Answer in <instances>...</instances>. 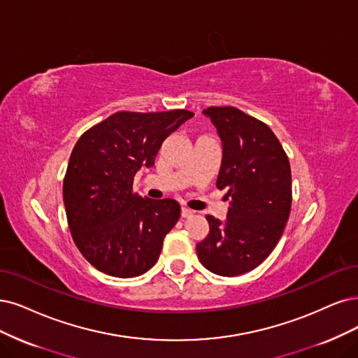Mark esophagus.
<instances>
[{
    "label": "esophagus",
    "mask_w": 358,
    "mask_h": 358,
    "mask_svg": "<svg viewBox=\"0 0 358 358\" xmlns=\"http://www.w3.org/2000/svg\"><path fill=\"white\" fill-rule=\"evenodd\" d=\"M193 215V210L189 208H181V218H190Z\"/></svg>",
    "instance_id": "obj_1"
}]
</instances>
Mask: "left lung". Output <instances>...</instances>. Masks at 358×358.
Instances as JSON below:
<instances>
[{
	"label": "left lung",
	"instance_id": "1",
	"mask_svg": "<svg viewBox=\"0 0 358 358\" xmlns=\"http://www.w3.org/2000/svg\"><path fill=\"white\" fill-rule=\"evenodd\" d=\"M218 129L222 162L217 189H227L222 222L206 215L209 233L196 245L202 266L233 277L258 267L279 243L292 206V174L271 128L233 106L203 110Z\"/></svg>",
	"mask_w": 358,
	"mask_h": 358
}]
</instances>
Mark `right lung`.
Segmentation results:
<instances>
[{
  "label": "right lung",
  "instance_id": "right-lung-1",
  "mask_svg": "<svg viewBox=\"0 0 358 358\" xmlns=\"http://www.w3.org/2000/svg\"><path fill=\"white\" fill-rule=\"evenodd\" d=\"M193 112H116L87 129L63 180L68 226L79 252L99 271L121 279L150 270L180 218L174 199L132 192L136 172L153 166L165 138Z\"/></svg>",
  "mask_w": 358,
  "mask_h": 358
}]
</instances>
